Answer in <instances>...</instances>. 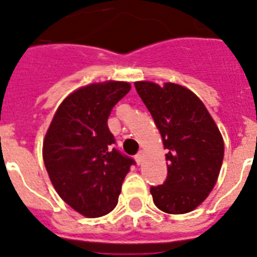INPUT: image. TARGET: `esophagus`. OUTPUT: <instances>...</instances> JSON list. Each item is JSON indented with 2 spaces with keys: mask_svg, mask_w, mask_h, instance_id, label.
<instances>
[{
  "mask_svg": "<svg viewBox=\"0 0 257 257\" xmlns=\"http://www.w3.org/2000/svg\"><path fill=\"white\" fill-rule=\"evenodd\" d=\"M143 157H144V154H143V152H140V153H137L136 154V157H135V160H136V162H137V164H141V162H143Z\"/></svg>",
  "mask_w": 257,
  "mask_h": 257,
  "instance_id": "esophagus-1",
  "label": "esophagus"
}]
</instances>
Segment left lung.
Masks as SVG:
<instances>
[{"instance_id": "8db88e82", "label": "left lung", "mask_w": 257, "mask_h": 257, "mask_svg": "<svg viewBox=\"0 0 257 257\" xmlns=\"http://www.w3.org/2000/svg\"><path fill=\"white\" fill-rule=\"evenodd\" d=\"M135 85L168 150L166 181L150 189L154 204L166 214L193 211L218 181L224 157L222 133L202 100L186 87L147 80Z\"/></svg>"}]
</instances>
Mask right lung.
<instances>
[{
    "mask_svg": "<svg viewBox=\"0 0 257 257\" xmlns=\"http://www.w3.org/2000/svg\"><path fill=\"white\" fill-rule=\"evenodd\" d=\"M131 91L128 81L107 80L75 89L60 103L43 139V161L59 197L87 218L116 207L132 158L112 148L110 110Z\"/></svg>",
    "mask_w": 257,
    "mask_h": 257,
    "instance_id": "1",
    "label": "right lung"
}]
</instances>
